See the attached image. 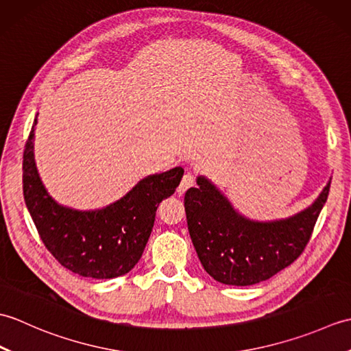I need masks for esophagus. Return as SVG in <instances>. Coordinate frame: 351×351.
<instances>
[{
	"instance_id": "1",
	"label": "esophagus",
	"mask_w": 351,
	"mask_h": 351,
	"mask_svg": "<svg viewBox=\"0 0 351 351\" xmlns=\"http://www.w3.org/2000/svg\"><path fill=\"white\" fill-rule=\"evenodd\" d=\"M193 185H195V175L190 173V171H187V173L182 176L180 187H178V193H180V195H181V193L187 191L190 187H193Z\"/></svg>"
}]
</instances>
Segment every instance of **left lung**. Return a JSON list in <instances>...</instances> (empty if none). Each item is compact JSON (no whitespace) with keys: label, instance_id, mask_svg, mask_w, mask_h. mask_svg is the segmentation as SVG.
I'll return each mask as SVG.
<instances>
[{"label":"left lung","instance_id":"8db88e82","mask_svg":"<svg viewBox=\"0 0 351 351\" xmlns=\"http://www.w3.org/2000/svg\"><path fill=\"white\" fill-rule=\"evenodd\" d=\"M330 181L317 200L293 217L253 221L238 214L204 176L185 193L189 232L205 271L220 283L255 285L302 255L329 196Z\"/></svg>","mask_w":351,"mask_h":351}]
</instances>
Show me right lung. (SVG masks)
<instances>
[{
    "label": "right lung",
    "instance_id": "add662e5",
    "mask_svg": "<svg viewBox=\"0 0 351 351\" xmlns=\"http://www.w3.org/2000/svg\"><path fill=\"white\" fill-rule=\"evenodd\" d=\"M36 123L37 116L24 149L22 190L45 247L64 268L84 278L113 279L131 271L143 255L156 208L173 195L184 169L145 178L102 210H72L48 195L37 173L33 155Z\"/></svg>",
    "mask_w": 351,
    "mask_h": 351
}]
</instances>
